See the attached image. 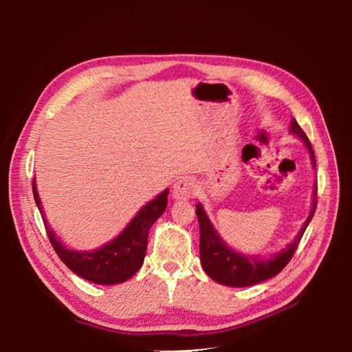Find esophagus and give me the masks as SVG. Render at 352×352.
I'll list each match as a JSON object with an SVG mask.
<instances>
[{
	"label": "esophagus",
	"mask_w": 352,
	"mask_h": 352,
	"mask_svg": "<svg viewBox=\"0 0 352 352\" xmlns=\"http://www.w3.org/2000/svg\"><path fill=\"white\" fill-rule=\"evenodd\" d=\"M197 195V183L189 177H183L177 180L172 189V198L174 199H189Z\"/></svg>",
	"instance_id": "obj_1"
}]
</instances>
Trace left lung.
Returning <instances> with one entry per match:
<instances>
[{
	"label": "left lung",
	"mask_w": 352,
	"mask_h": 352,
	"mask_svg": "<svg viewBox=\"0 0 352 352\" xmlns=\"http://www.w3.org/2000/svg\"><path fill=\"white\" fill-rule=\"evenodd\" d=\"M290 133L295 134L307 146L313 168H316V160H315V153H313V148L309 138L305 136V133L295 119H292L290 122ZM316 192L318 186H315V193H313V207L309 214L307 221L304 222L300 233L295 237V241L287 245L286 250L280 251L275 254L271 258H257V257H250L243 256V254H239L233 251L226 245L222 241L219 234L216 233L213 228L212 222L208 221L204 208L201 204H197V216L199 222V256H201V265L206 274L210 276L212 280L216 283L223 284V286H231V287H248L254 286V284H258L265 280L272 278L276 274H280L286 265L294 257V254L300 245L301 237L304 234L305 228L310 223L313 214L316 210Z\"/></svg>",
	"instance_id": "8db88e82"
}]
</instances>
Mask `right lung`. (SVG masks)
Instances as JSON below:
<instances>
[{
    "mask_svg": "<svg viewBox=\"0 0 352 352\" xmlns=\"http://www.w3.org/2000/svg\"><path fill=\"white\" fill-rule=\"evenodd\" d=\"M168 193L169 190L166 189L153 201H149L145 207H142L129 226L122 230V233L115 237L113 241L95 251L81 252L65 246L58 241L54 231L50 228L33 180L36 206L39 207L45 230H47L48 239L57 256L74 274L91 283L104 284V286L124 283L139 271L145 258L149 228L166 210Z\"/></svg>",
    "mask_w": 352,
    "mask_h": 352,
    "instance_id": "right-lung-1",
    "label": "right lung"
}]
</instances>
